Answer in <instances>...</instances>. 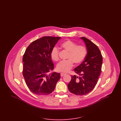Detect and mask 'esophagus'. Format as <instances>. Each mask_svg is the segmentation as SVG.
Masks as SVG:
<instances>
[{
  "mask_svg": "<svg viewBox=\"0 0 121 121\" xmlns=\"http://www.w3.org/2000/svg\"><path fill=\"white\" fill-rule=\"evenodd\" d=\"M65 74H66V73H61V77H63V76H64Z\"/></svg>",
  "mask_w": 121,
  "mask_h": 121,
  "instance_id": "obj_1",
  "label": "esophagus"
}]
</instances>
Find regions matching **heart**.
Returning a JSON list of instances; mask_svg holds the SVG:
<instances>
[{
    "label": "heart",
    "instance_id": "1",
    "mask_svg": "<svg viewBox=\"0 0 121 121\" xmlns=\"http://www.w3.org/2000/svg\"><path fill=\"white\" fill-rule=\"evenodd\" d=\"M61 46L62 49L68 52L67 59H69L59 62L57 65L56 69L59 72L66 73L72 68L73 62L78 65L84 60L86 55V49L84 46H77V44L69 40L62 43ZM59 53L58 48H53L51 52V59L55 61H58Z\"/></svg>",
    "mask_w": 121,
    "mask_h": 121
}]
</instances>
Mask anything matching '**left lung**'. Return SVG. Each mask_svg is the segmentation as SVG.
Instances as JSON below:
<instances>
[{
	"instance_id": "obj_1",
	"label": "left lung",
	"mask_w": 121,
	"mask_h": 121,
	"mask_svg": "<svg viewBox=\"0 0 121 121\" xmlns=\"http://www.w3.org/2000/svg\"><path fill=\"white\" fill-rule=\"evenodd\" d=\"M80 39L86 46L87 54L84 60L74 70L78 76L71 75V79L68 84L69 91L77 95H86L95 88L103 63V56L98 47L86 38Z\"/></svg>"
}]
</instances>
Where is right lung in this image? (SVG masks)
<instances>
[{"label": "right lung", "instance_id": "1", "mask_svg": "<svg viewBox=\"0 0 121 121\" xmlns=\"http://www.w3.org/2000/svg\"><path fill=\"white\" fill-rule=\"evenodd\" d=\"M60 38L43 37L33 41L25 51L22 59L23 76L27 87L35 95H49L60 78V73L50 72L54 68L51 52Z\"/></svg>", "mask_w": 121, "mask_h": 121}]
</instances>
